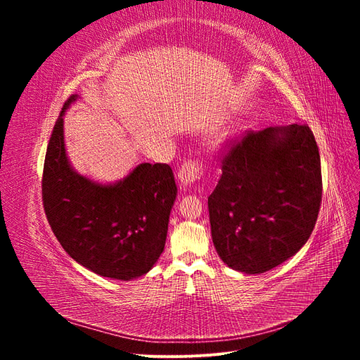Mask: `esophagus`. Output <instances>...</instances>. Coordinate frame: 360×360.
<instances>
[{
  "label": "esophagus",
  "instance_id": "1",
  "mask_svg": "<svg viewBox=\"0 0 360 360\" xmlns=\"http://www.w3.org/2000/svg\"><path fill=\"white\" fill-rule=\"evenodd\" d=\"M204 176V165L202 162L189 159L181 165L179 171V179L183 184H192L200 180Z\"/></svg>",
  "mask_w": 360,
  "mask_h": 360
}]
</instances>
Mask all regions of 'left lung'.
Instances as JSON below:
<instances>
[{
  "label": "left lung",
  "instance_id": "left-lung-1",
  "mask_svg": "<svg viewBox=\"0 0 360 360\" xmlns=\"http://www.w3.org/2000/svg\"><path fill=\"white\" fill-rule=\"evenodd\" d=\"M209 197L213 245L224 263L264 274L308 242L321 205V165L308 124L245 130L222 156Z\"/></svg>",
  "mask_w": 360,
  "mask_h": 360
}]
</instances>
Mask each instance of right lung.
<instances>
[{
    "label": "right lung",
    "mask_w": 360,
    "mask_h": 360,
    "mask_svg": "<svg viewBox=\"0 0 360 360\" xmlns=\"http://www.w3.org/2000/svg\"><path fill=\"white\" fill-rule=\"evenodd\" d=\"M64 103L43 165L41 200L63 249L94 274L129 281L155 266L163 252L177 186L167 163H139L115 184H99L70 167L64 148Z\"/></svg>",
    "instance_id": "right-lung-1"
}]
</instances>
